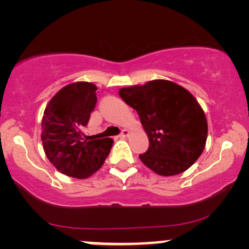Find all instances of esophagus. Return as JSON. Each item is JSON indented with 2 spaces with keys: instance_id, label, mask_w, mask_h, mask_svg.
Wrapping results in <instances>:
<instances>
[{
  "instance_id": "obj_1",
  "label": "esophagus",
  "mask_w": 249,
  "mask_h": 249,
  "mask_svg": "<svg viewBox=\"0 0 249 249\" xmlns=\"http://www.w3.org/2000/svg\"><path fill=\"white\" fill-rule=\"evenodd\" d=\"M128 135H129V130H127V129H124L121 131V134H120V137H127Z\"/></svg>"
}]
</instances>
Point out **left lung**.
<instances>
[{"label":"left lung","mask_w":249,"mask_h":249,"mask_svg":"<svg viewBox=\"0 0 249 249\" xmlns=\"http://www.w3.org/2000/svg\"><path fill=\"white\" fill-rule=\"evenodd\" d=\"M119 94L136 110L148 134V150L139 155L143 164L160 176H174L198 160L205 148L207 121L189 90L169 80H153L121 89Z\"/></svg>","instance_id":"8db88e82"}]
</instances>
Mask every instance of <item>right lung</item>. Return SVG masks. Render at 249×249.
<instances>
[{"mask_svg":"<svg viewBox=\"0 0 249 249\" xmlns=\"http://www.w3.org/2000/svg\"><path fill=\"white\" fill-rule=\"evenodd\" d=\"M96 86L74 83L61 89L44 110L42 141L46 157L66 176L87 178L101 168L113 140H85L81 129L96 105Z\"/></svg>","mask_w":249,"mask_h":249,"instance_id":"obj_1","label":"right lung"}]
</instances>
